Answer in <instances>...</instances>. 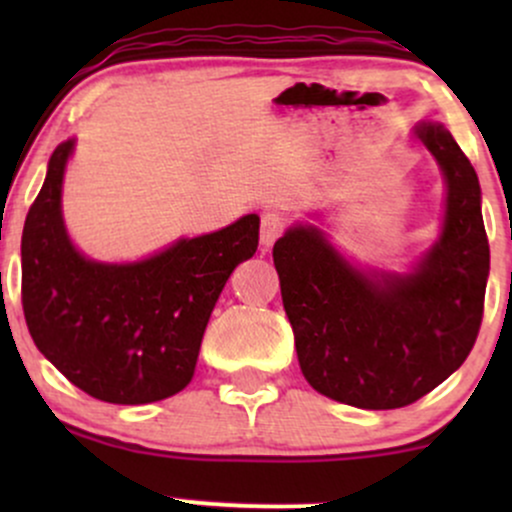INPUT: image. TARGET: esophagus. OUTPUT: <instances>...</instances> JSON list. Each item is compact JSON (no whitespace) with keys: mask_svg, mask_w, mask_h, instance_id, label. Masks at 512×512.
<instances>
[{"mask_svg":"<svg viewBox=\"0 0 512 512\" xmlns=\"http://www.w3.org/2000/svg\"><path fill=\"white\" fill-rule=\"evenodd\" d=\"M284 226H286V219L281 214H276V211H269V214L262 216V231H260V240L264 248H269V245H274V240L284 233Z\"/></svg>","mask_w":512,"mask_h":512,"instance_id":"esophagus-1","label":"esophagus"}]
</instances>
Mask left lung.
Wrapping results in <instances>:
<instances>
[{"instance_id": "1", "label": "left lung", "mask_w": 512, "mask_h": 512, "mask_svg": "<svg viewBox=\"0 0 512 512\" xmlns=\"http://www.w3.org/2000/svg\"><path fill=\"white\" fill-rule=\"evenodd\" d=\"M414 137L443 173L445 214L409 272L356 267L313 223H293L272 252L305 380L358 409H399L428 395L462 366L484 315L479 178L445 125L421 122Z\"/></svg>"}]
</instances>
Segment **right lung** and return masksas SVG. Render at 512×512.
Masks as SVG:
<instances>
[{
  "instance_id": "right-lung-1",
  "label": "right lung",
  "mask_w": 512,
  "mask_h": 512,
  "mask_svg": "<svg viewBox=\"0 0 512 512\" xmlns=\"http://www.w3.org/2000/svg\"><path fill=\"white\" fill-rule=\"evenodd\" d=\"M74 139L52 151L21 238V301L35 346L69 383L110 404H149L190 385L228 276L260 243V216L180 238L139 262L74 248L62 182Z\"/></svg>"
}]
</instances>
